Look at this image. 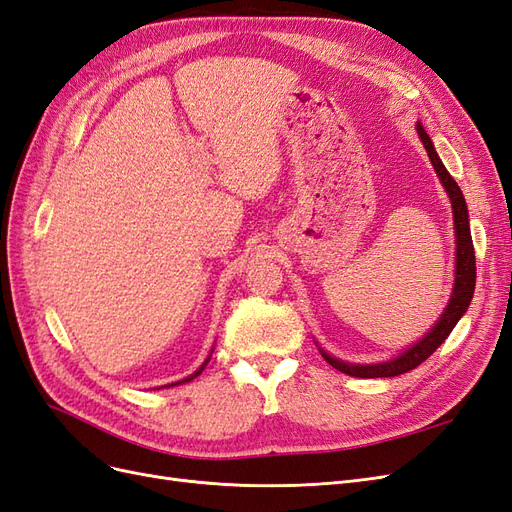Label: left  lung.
I'll list each match as a JSON object with an SVG mask.
<instances>
[{
	"instance_id": "obj_1",
	"label": "left lung",
	"mask_w": 512,
	"mask_h": 512,
	"mask_svg": "<svg viewBox=\"0 0 512 512\" xmlns=\"http://www.w3.org/2000/svg\"><path fill=\"white\" fill-rule=\"evenodd\" d=\"M416 134H418V138H421V143L431 160V166H433V170H436V175H438L440 183L444 185L448 200H451V207H453L455 245H457L455 247L453 292H451V299H448L438 322L433 324V327L421 339H418V342H414L406 350L395 354L393 359H386L380 363H348L342 359H335L333 354L322 350L316 344L320 348V354L324 356V361H327L331 367H335L337 371H342V374H348L354 378H393L399 374H406V371L421 365L425 359H429V356L440 348L444 339L451 335L455 324L461 320L463 314L468 312L470 301L474 297L476 258H474V245H472V235H470V218H468L466 198H463V192L457 185V181L451 177V173H448L446 166L442 164L436 147H433L431 138L421 123H416Z\"/></svg>"
}]
</instances>
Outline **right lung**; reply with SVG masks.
<instances>
[{"mask_svg":"<svg viewBox=\"0 0 512 512\" xmlns=\"http://www.w3.org/2000/svg\"><path fill=\"white\" fill-rule=\"evenodd\" d=\"M211 352H213V350H211ZM209 359H211V354H209V356H207V359H205V363H203V365H200V367H198V369H196V371H194V374H190V376H188V378H183V380H179V382H173V384H166V386H168V389H170V386H179V384H185V382H190V380H194V378H196V376H200V374H203V369H205V367H207V363H209Z\"/></svg>","mask_w":512,"mask_h":512,"instance_id":"right-lung-1","label":"right lung"}]
</instances>
